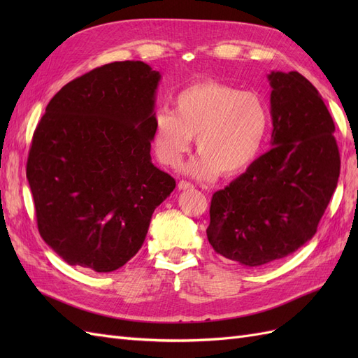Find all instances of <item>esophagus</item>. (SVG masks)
<instances>
[{
    "label": "esophagus",
    "instance_id": "esophagus-1",
    "mask_svg": "<svg viewBox=\"0 0 358 358\" xmlns=\"http://www.w3.org/2000/svg\"><path fill=\"white\" fill-rule=\"evenodd\" d=\"M178 188L180 189V191H185V189H192L194 188V185L191 182H187V180H180L179 183H178Z\"/></svg>",
    "mask_w": 358,
    "mask_h": 358
}]
</instances>
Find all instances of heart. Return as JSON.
Returning <instances> with one entry per match:
<instances>
[{"label":"heart","instance_id":"heart-1","mask_svg":"<svg viewBox=\"0 0 358 358\" xmlns=\"http://www.w3.org/2000/svg\"><path fill=\"white\" fill-rule=\"evenodd\" d=\"M268 127L262 96L220 82H201L180 91L171 110L154 117V148L162 164L176 167L197 136L199 155L188 175L208 179L234 176L255 159Z\"/></svg>","mask_w":358,"mask_h":358}]
</instances>
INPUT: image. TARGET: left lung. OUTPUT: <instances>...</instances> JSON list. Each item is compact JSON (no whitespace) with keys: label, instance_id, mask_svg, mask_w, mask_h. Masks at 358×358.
<instances>
[{"label":"left lung","instance_id":"left-lung-1","mask_svg":"<svg viewBox=\"0 0 358 358\" xmlns=\"http://www.w3.org/2000/svg\"><path fill=\"white\" fill-rule=\"evenodd\" d=\"M272 149L210 203L208 239L222 257L258 267L296 252L317 233L338 187L334 122L297 71H270Z\"/></svg>","mask_w":358,"mask_h":358}]
</instances>
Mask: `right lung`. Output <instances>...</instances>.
I'll list each match as a JSON object with an SVG mask.
<instances>
[{
	"mask_svg": "<svg viewBox=\"0 0 358 358\" xmlns=\"http://www.w3.org/2000/svg\"><path fill=\"white\" fill-rule=\"evenodd\" d=\"M159 80L142 61L106 64L61 88L36 128L27 179L38 231L70 266L122 267L176 187L150 158Z\"/></svg>",
	"mask_w": 358,
	"mask_h": 358,
	"instance_id": "right-lung-1",
	"label": "right lung"
}]
</instances>
